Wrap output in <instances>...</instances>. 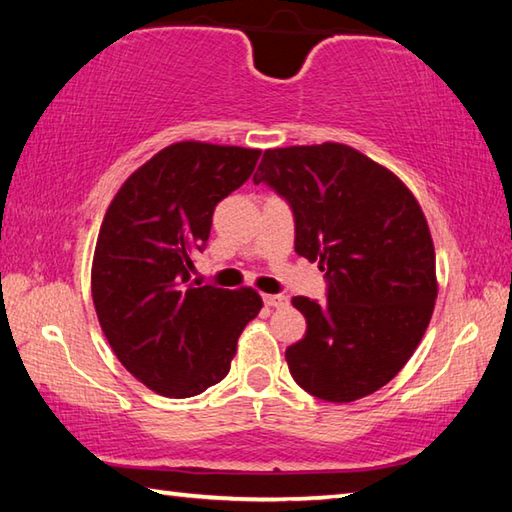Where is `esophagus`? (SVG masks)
Returning a JSON list of instances; mask_svg holds the SVG:
<instances>
[{
    "label": "esophagus",
    "mask_w": 512,
    "mask_h": 512,
    "mask_svg": "<svg viewBox=\"0 0 512 512\" xmlns=\"http://www.w3.org/2000/svg\"><path fill=\"white\" fill-rule=\"evenodd\" d=\"M264 302H266L268 307L280 309V307H287V305H289V298H287V296H282V293H266V296H264Z\"/></svg>",
    "instance_id": "obj_1"
}]
</instances>
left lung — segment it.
<instances>
[{
  "mask_svg": "<svg viewBox=\"0 0 512 512\" xmlns=\"http://www.w3.org/2000/svg\"><path fill=\"white\" fill-rule=\"evenodd\" d=\"M253 180L287 198L296 253L329 282L323 305L291 300L307 320L287 348L291 377L325 402L379 391L420 345L438 296L420 203L391 169L339 142L268 149Z\"/></svg>",
  "mask_w": 512,
  "mask_h": 512,
  "instance_id": "8db88e82",
  "label": "left lung"
}]
</instances>
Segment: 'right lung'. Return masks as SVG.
<instances>
[{"label":"right lung","mask_w":512,"mask_h":512,"mask_svg":"<svg viewBox=\"0 0 512 512\" xmlns=\"http://www.w3.org/2000/svg\"><path fill=\"white\" fill-rule=\"evenodd\" d=\"M262 151L169 144L135 169L103 216L92 300L115 357L164 397H192L228 375L239 334L264 307L255 289L192 282L219 201L246 183Z\"/></svg>","instance_id":"add662e5"}]
</instances>
